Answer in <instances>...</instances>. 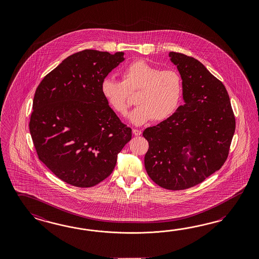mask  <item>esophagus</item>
Segmentation results:
<instances>
[{
  "instance_id": "1",
  "label": "esophagus",
  "mask_w": 259,
  "mask_h": 259,
  "mask_svg": "<svg viewBox=\"0 0 259 259\" xmlns=\"http://www.w3.org/2000/svg\"><path fill=\"white\" fill-rule=\"evenodd\" d=\"M133 133L135 136H140L141 134H142V132H141L140 130H137V128H133Z\"/></svg>"
}]
</instances>
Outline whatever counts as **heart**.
Instances as JSON below:
<instances>
[{"instance_id": "1", "label": "heart", "mask_w": 259, "mask_h": 259, "mask_svg": "<svg viewBox=\"0 0 259 259\" xmlns=\"http://www.w3.org/2000/svg\"><path fill=\"white\" fill-rule=\"evenodd\" d=\"M100 91L111 109L121 115L126 114L132 104L130 94L138 92L135 98L138 105L128 119L142 125L151 119L163 121L175 112L183 94V80L173 69L161 70L145 60H136L125 68L122 81L104 77Z\"/></svg>"}]
</instances>
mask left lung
<instances>
[{
  "label": "left lung",
  "mask_w": 259,
  "mask_h": 259,
  "mask_svg": "<svg viewBox=\"0 0 259 259\" xmlns=\"http://www.w3.org/2000/svg\"><path fill=\"white\" fill-rule=\"evenodd\" d=\"M169 57L183 79L185 103L144 131L148 142L145 167L156 185L184 190L222 168L236 118L225 86L201 62L182 53L170 52Z\"/></svg>",
  "instance_id": "1"
}]
</instances>
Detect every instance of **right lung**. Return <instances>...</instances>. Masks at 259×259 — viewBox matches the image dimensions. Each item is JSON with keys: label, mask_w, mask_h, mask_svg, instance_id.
<instances>
[{"label": "right lung", "mask_w": 259, "mask_h": 259, "mask_svg": "<svg viewBox=\"0 0 259 259\" xmlns=\"http://www.w3.org/2000/svg\"><path fill=\"white\" fill-rule=\"evenodd\" d=\"M83 50L69 56L37 86L30 117V134L38 159L69 185H98L114 169L117 154L132 139L104 98L100 84L124 60Z\"/></svg>", "instance_id": "obj_1"}]
</instances>
